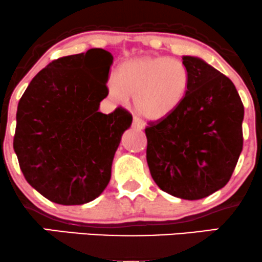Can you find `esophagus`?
<instances>
[{"mask_svg":"<svg viewBox=\"0 0 262 262\" xmlns=\"http://www.w3.org/2000/svg\"><path fill=\"white\" fill-rule=\"evenodd\" d=\"M132 127L133 128H137V129H143L144 128V123L139 121L138 118H134L133 119V123H132Z\"/></svg>","mask_w":262,"mask_h":262,"instance_id":"34e87169","label":"esophagus"}]
</instances>
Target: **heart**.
<instances>
[{"label": "heart", "mask_w": 262, "mask_h": 262, "mask_svg": "<svg viewBox=\"0 0 262 262\" xmlns=\"http://www.w3.org/2000/svg\"><path fill=\"white\" fill-rule=\"evenodd\" d=\"M191 75L181 60L140 56L123 62L110 82V96L125 103L134 97V110L148 121L175 113L187 97Z\"/></svg>", "instance_id": "b5f03b06"}]
</instances>
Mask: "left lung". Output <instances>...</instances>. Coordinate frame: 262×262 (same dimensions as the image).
Returning a JSON list of instances; mask_svg holds the SVG:
<instances>
[{"mask_svg":"<svg viewBox=\"0 0 262 262\" xmlns=\"http://www.w3.org/2000/svg\"><path fill=\"white\" fill-rule=\"evenodd\" d=\"M191 86L182 106L145 128L146 161L156 185L182 200L223 188L243 150L244 106L225 75L196 56H182Z\"/></svg>","mask_w":262,"mask_h":262,"instance_id":"1","label":"left lung"}]
</instances>
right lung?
I'll list each match as a JSON object with an SVG mask.
<instances>
[{
	"label": "right lung",
	"instance_id": "1",
	"mask_svg": "<svg viewBox=\"0 0 262 262\" xmlns=\"http://www.w3.org/2000/svg\"><path fill=\"white\" fill-rule=\"evenodd\" d=\"M113 62L104 49L54 60L35 75L17 108L13 139L27 182L64 206L97 198L111 180L114 154L133 117L98 112Z\"/></svg>",
	"mask_w": 262,
	"mask_h": 262
}]
</instances>
